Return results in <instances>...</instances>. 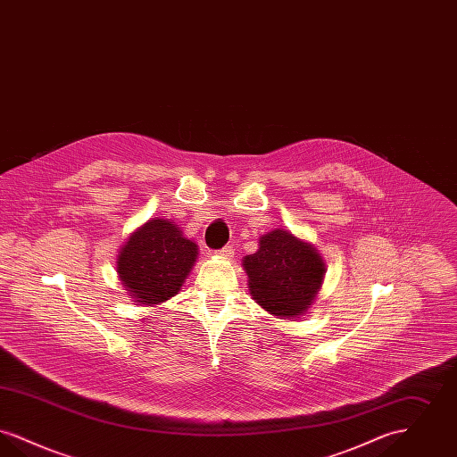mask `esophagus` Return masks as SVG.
I'll return each instance as SVG.
<instances>
[{
    "mask_svg": "<svg viewBox=\"0 0 457 457\" xmlns=\"http://www.w3.org/2000/svg\"><path fill=\"white\" fill-rule=\"evenodd\" d=\"M219 257H222V259H231L233 255H235V250H233V246H224V248H220L216 252Z\"/></svg>",
    "mask_w": 457,
    "mask_h": 457,
    "instance_id": "34e87169",
    "label": "esophagus"
}]
</instances>
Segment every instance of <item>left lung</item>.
I'll return each instance as SVG.
<instances>
[{"label":"left lung","mask_w":457,"mask_h":457,"mask_svg":"<svg viewBox=\"0 0 457 457\" xmlns=\"http://www.w3.org/2000/svg\"><path fill=\"white\" fill-rule=\"evenodd\" d=\"M253 300L278 319H300L315 302L326 278L319 250L289 229L259 238V250L243 259Z\"/></svg>","instance_id":"left-lung-1"}]
</instances>
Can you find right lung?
Segmentation results:
<instances>
[{"label": "right lung", "instance_id": "right-lung-1", "mask_svg": "<svg viewBox=\"0 0 457 457\" xmlns=\"http://www.w3.org/2000/svg\"><path fill=\"white\" fill-rule=\"evenodd\" d=\"M198 257V245L173 220L149 219L120 248L116 272L135 304L164 303L187 281Z\"/></svg>", "mask_w": 457, "mask_h": 457}]
</instances>
